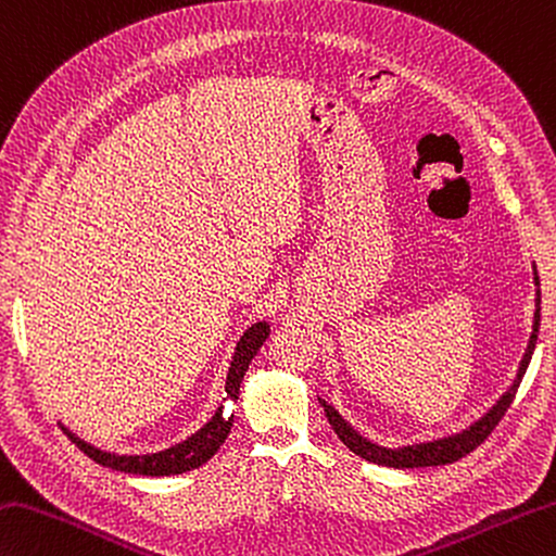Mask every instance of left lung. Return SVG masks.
<instances>
[{
    "instance_id": "left-lung-1",
    "label": "left lung",
    "mask_w": 556,
    "mask_h": 556,
    "mask_svg": "<svg viewBox=\"0 0 556 556\" xmlns=\"http://www.w3.org/2000/svg\"><path fill=\"white\" fill-rule=\"evenodd\" d=\"M532 275H535V320H532V332H530V340H528V350L520 358V366H518V374L514 378V383L508 386L506 393L496 400V405L492 409H486L484 415L477 419L470 427L458 431V433H451V437H441V439H433V441H424V443H409V445H397V448H390V445H380L371 439H366L364 433H358L350 421H346L340 412H337L330 402H325L323 397L320 405L325 409V417H328L330 427L334 429L337 437L340 441L350 448L358 458H364L368 463H376V465H383V467H395V470H409V467H437V465H451L455 460L465 458L467 453H472L477 445H480L489 433L494 431V427L502 417L506 415V409L510 407V402L516 397V390L520 386V380L526 376V368L532 358V352H535V344H538V332H540V277H538V269L532 267Z\"/></svg>"
}]
</instances>
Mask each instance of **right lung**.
Listing matches in <instances>:
<instances>
[{
	"label": "right lung",
	"mask_w": 556,
	"mask_h": 556,
	"mask_svg": "<svg viewBox=\"0 0 556 556\" xmlns=\"http://www.w3.org/2000/svg\"><path fill=\"white\" fill-rule=\"evenodd\" d=\"M269 337V325L265 320L253 323L250 328L243 332L241 340L236 344V352L231 358V366H228V376H226V397L224 400H238V390H241V380L248 371L253 356L260 352V346L265 344ZM233 427V415L226 417L224 407L214 412V417L204 424L202 429H198L185 441L170 445V448H163L156 453H144V455H119L111 451H101L96 445L86 443L84 439L76 437L74 431H70L62 424V431L67 433L76 448L84 451L91 460L98 465L111 467V470L117 472H129V475H144V477H166V475H182L190 472L194 467L204 465L212 455L222 448V443L226 441L228 433H231Z\"/></svg>",
	"instance_id": "1"
}]
</instances>
